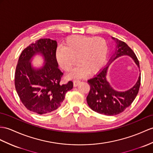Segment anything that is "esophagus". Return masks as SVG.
Masks as SVG:
<instances>
[{
    "label": "esophagus",
    "instance_id": "1",
    "mask_svg": "<svg viewBox=\"0 0 153 153\" xmlns=\"http://www.w3.org/2000/svg\"><path fill=\"white\" fill-rule=\"evenodd\" d=\"M80 82V80H74L73 81V85H74V87H76L78 85H79V84Z\"/></svg>",
    "mask_w": 153,
    "mask_h": 153
}]
</instances>
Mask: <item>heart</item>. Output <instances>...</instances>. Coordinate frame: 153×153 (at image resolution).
Wrapping results in <instances>:
<instances>
[{
    "instance_id": "b5f03b06",
    "label": "heart",
    "mask_w": 153,
    "mask_h": 153,
    "mask_svg": "<svg viewBox=\"0 0 153 153\" xmlns=\"http://www.w3.org/2000/svg\"><path fill=\"white\" fill-rule=\"evenodd\" d=\"M108 54L106 40L100 37L82 35L70 36L56 52L58 65L65 72L72 69L77 62L79 65L69 74L71 79L95 74L105 66ZM77 61H76V59Z\"/></svg>"
}]
</instances>
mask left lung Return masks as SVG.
Listing matches in <instances>:
<instances>
[{"label": "left lung", "instance_id": "8db88e82", "mask_svg": "<svg viewBox=\"0 0 153 153\" xmlns=\"http://www.w3.org/2000/svg\"><path fill=\"white\" fill-rule=\"evenodd\" d=\"M117 43L115 53L108 65L96 75L88 80L90 86L87 96V102L90 108L96 112L106 115H115L123 112L132 103L138 94L140 86L141 74L132 88L125 91L115 90L107 80L108 70L111 62L123 56H128L140 69L139 61L133 51L122 41L111 38Z\"/></svg>", "mask_w": 153, "mask_h": 153}]
</instances>
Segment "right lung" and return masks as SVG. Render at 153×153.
<instances>
[{"label":"right lung","instance_id":"right-lung-1","mask_svg":"<svg viewBox=\"0 0 153 153\" xmlns=\"http://www.w3.org/2000/svg\"><path fill=\"white\" fill-rule=\"evenodd\" d=\"M57 42L44 38L36 41L22 51L15 73V86L25 106L38 114H45L58 109L66 93L73 83L60 84L63 73L56 59ZM42 55L44 65L39 68L31 65L32 58Z\"/></svg>","mask_w":153,"mask_h":153}]
</instances>
